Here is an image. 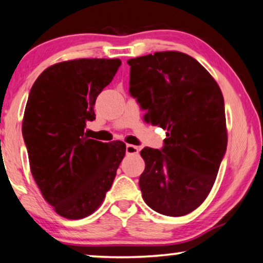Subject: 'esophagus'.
Instances as JSON below:
<instances>
[{
	"mask_svg": "<svg viewBox=\"0 0 263 263\" xmlns=\"http://www.w3.org/2000/svg\"><path fill=\"white\" fill-rule=\"evenodd\" d=\"M139 153V148L134 144H126V154L127 155H136Z\"/></svg>",
	"mask_w": 263,
	"mask_h": 263,
	"instance_id": "34e87169",
	"label": "esophagus"
}]
</instances>
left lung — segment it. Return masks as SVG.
<instances>
[{
  "label": "left lung",
  "instance_id": "obj_1",
  "mask_svg": "<svg viewBox=\"0 0 263 263\" xmlns=\"http://www.w3.org/2000/svg\"><path fill=\"white\" fill-rule=\"evenodd\" d=\"M129 93L144 120L167 129L163 148H144L143 199L160 214L186 215L202 204L227 146L225 104L209 72L180 51L129 59Z\"/></svg>",
  "mask_w": 263,
  "mask_h": 263
}]
</instances>
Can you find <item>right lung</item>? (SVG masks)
I'll return each mask as SVG.
<instances>
[{"label": "right lung", "mask_w": 263, "mask_h": 263, "mask_svg": "<svg viewBox=\"0 0 263 263\" xmlns=\"http://www.w3.org/2000/svg\"><path fill=\"white\" fill-rule=\"evenodd\" d=\"M120 65L119 59L59 62L31 87L23 120L31 173L64 218L83 219L100 207L125 156V143L107 144L84 132L95 120L97 96Z\"/></svg>", "instance_id": "1"}]
</instances>
